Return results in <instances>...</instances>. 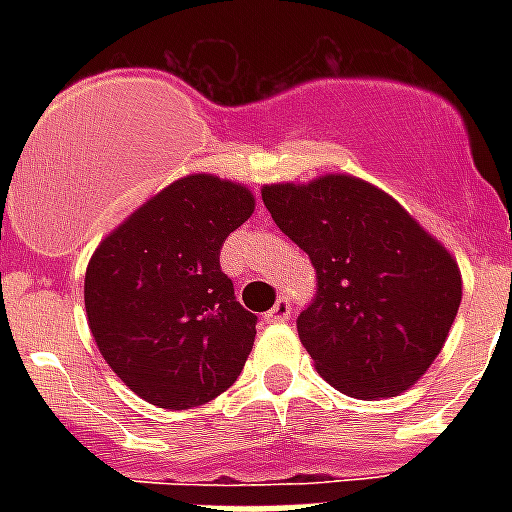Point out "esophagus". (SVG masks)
I'll return each instance as SVG.
<instances>
[{
  "label": "esophagus",
  "instance_id": "34e87169",
  "mask_svg": "<svg viewBox=\"0 0 512 512\" xmlns=\"http://www.w3.org/2000/svg\"><path fill=\"white\" fill-rule=\"evenodd\" d=\"M289 313H292V305H289V300L287 297H279L271 311L265 313V321H268V324H284V321L289 319Z\"/></svg>",
  "mask_w": 512,
  "mask_h": 512
}]
</instances>
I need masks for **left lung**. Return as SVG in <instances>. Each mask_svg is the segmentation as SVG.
Segmentation results:
<instances>
[{"mask_svg": "<svg viewBox=\"0 0 512 512\" xmlns=\"http://www.w3.org/2000/svg\"><path fill=\"white\" fill-rule=\"evenodd\" d=\"M273 223L316 268L297 335L353 398L398 396L444 348L462 300L457 260L393 196L350 175L263 185Z\"/></svg>", "mask_w": 512, "mask_h": 512, "instance_id": "1", "label": "left lung"}]
</instances>
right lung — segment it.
I'll list each match as a JSON object with an SVG mask.
<instances>
[{
	"mask_svg": "<svg viewBox=\"0 0 512 512\" xmlns=\"http://www.w3.org/2000/svg\"><path fill=\"white\" fill-rule=\"evenodd\" d=\"M255 212L247 185L185 175L92 252L87 324L116 377L159 409H191L244 369L257 316L220 271V249Z\"/></svg>",
	"mask_w": 512,
	"mask_h": 512,
	"instance_id": "right-lung-1",
	"label": "right lung"
}]
</instances>
